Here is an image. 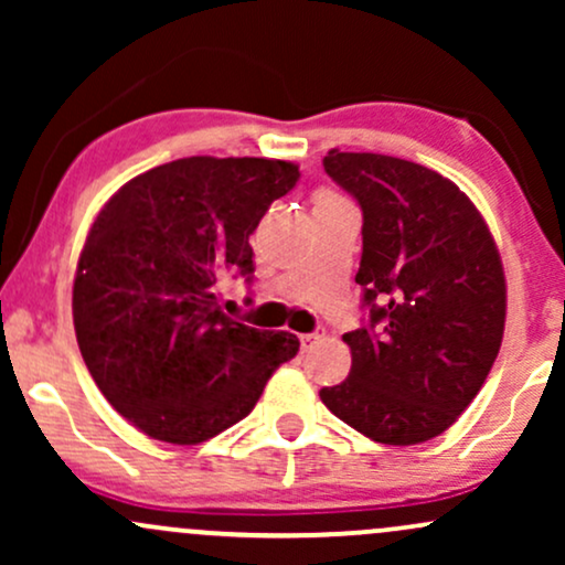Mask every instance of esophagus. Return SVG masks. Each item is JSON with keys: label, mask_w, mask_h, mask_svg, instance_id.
I'll list each match as a JSON object with an SVG mask.
<instances>
[{"label": "esophagus", "mask_w": 565, "mask_h": 565, "mask_svg": "<svg viewBox=\"0 0 565 565\" xmlns=\"http://www.w3.org/2000/svg\"><path fill=\"white\" fill-rule=\"evenodd\" d=\"M321 340H323V329H316V332H310V334H300L302 350H310L316 342H321Z\"/></svg>", "instance_id": "esophagus-1"}]
</instances>
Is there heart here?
<instances>
[{
	"mask_svg": "<svg viewBox=\"0 0 565 565\" xmlns=\"http://www.w3.org/2000/svg\"><path fill=\"white\" fill-rule=\"evenodd\" d=\"M321 196H332V193H321Z\"/></svg>",
	"mask_w": 565,
	"mask_h": 565,
	"instance_id": "1",
	"label": "heart"
}]
</instances>
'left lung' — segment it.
Here are the masks:
<instances>
[{"mask_svg":"<svg viewBox=\"0 0 565 565\" xmlns=\"http://www.w3.org/2000/svg\"><path fill=\"white\" fill-rule=\"evenodd\" d=\"M323 170L364 212L355 284L369 321L342 334L348 380L319 395L377 444H423L457 423L494 366L508 308L497 244L476 204L423 164L334 148Z\"/></svg>","mask_w":565,"mask_h":565,"instance_id":"1","label":"left lung"}]
</instances>
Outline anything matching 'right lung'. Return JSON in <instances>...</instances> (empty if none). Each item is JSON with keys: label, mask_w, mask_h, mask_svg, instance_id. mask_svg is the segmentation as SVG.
Returning a JSON list of instances; mask_svg holds the SVG:
<instances>
[{"label": "right lung", "mask_w": 565, "mask_h": 565, "mask_svg": "<svg viewBox=\"0 0 565 565\" xmlns=\"http://www.w3.org/2000/svg\"><path fill=\"white\" fill-rule=\"evenodd\" d=\"M297 180L291 161L188 157L132 178L95 217L74 278L76 342L108 404L146 436L215 438L300 350L217 305L228 276L252 284L249 236Z\"/></svg>", "instance_id": "add662e5"}]
</instances>
